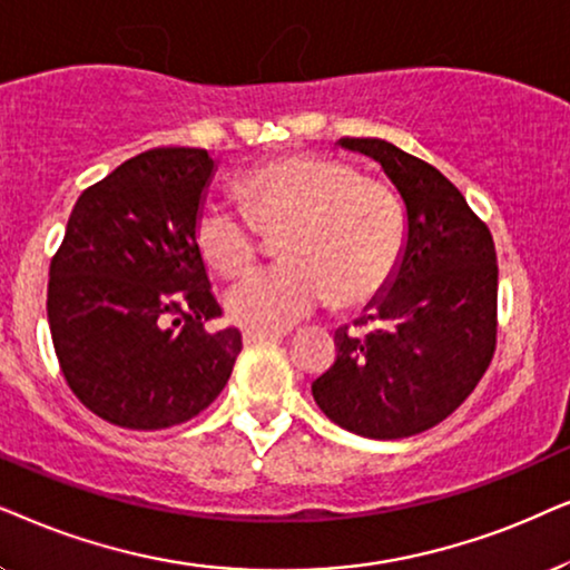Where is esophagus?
<instances>
[{
	"mask_svg": "<svg viewBox=\"0 0 570 570\" xmlns=\"http://www.w3.org/2000/svg\"><path fill=\"white\" fill-rule=\"evenodd\" d=\"M284 333L278 331H257V328H245L242 333V338H245V344H265V341H278Z\"/></svg>",
	"mask_w": 570,
	"mask_h": 570,
	"instance_id": "obj_1",
	"label": "esophagus"
}]
</instances>
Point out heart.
Listing matches in <instances>:
<instances>
[{
	"mask_svg": "<svg viewBox=\"0 0 570 570\" xmlns=\"http://www.w3.org/2000/svg\"><path fill=\"white\" fill-rule=\"evenodd\" d=\"M247 214L208 203L195 218V245L224 278H239L278 239L284 265L234 286L226 309L257 331H284L331 299L354 309L373 302L396 276L406 249V210L399 195L338 158L286 156L239 179Z\"/></svg>",
	"mask_w": 570,
	"mask_h": 570,
	"instance_id": "b5f03b06",
	"label": "heart"
}]
</instances>
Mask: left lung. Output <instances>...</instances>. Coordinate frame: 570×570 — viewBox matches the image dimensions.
Masks as SVG:
<instances>
[{
  "label": "left lung",
  "mask_w": 570,
  "mask_h": 570,
  "mask_svg": "<svg viewBox=\"0 0 570 570\" xmlns=\"http://www.w3.org/2000/svg\"><path fill=\"white\" fill-rule=\"evenodd\" d=\"M375 158L404 197L406 249L396 276L354 325L336 331V362L313 383L338 428L396 440L464 404L495 354L498 257L488 224L435 166L393 142L344 138Z\"/></svg>",
  "instance_id": "8db88e82"
}]
</instances>
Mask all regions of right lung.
<instances>
[{
	"mask_svg": "<svg viewBox=\"0 0 570 570\" xmlns=\"http://www.w3.org/2000/svg\"><path fill=\"white\" fill-rule=\"evenodd\" d=\"M214 177L203 148H154L82 189L49 265L62 375L101 420L164 430L214 404L242 352L222 317L195 218Z\"/></svg>",
	"mask_w": 570,
	"mask_h": 570,
	"instance_id": "right-lung-1",
	"label": "right lung"
}]
</instances>
